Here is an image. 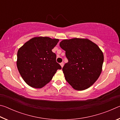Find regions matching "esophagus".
Wrapping results in <instances>:
<instances>
[{
    "label": "esophagus",
    "mask_w": 120,
    "mask_h": 120,
    "mask_svg": "<svg viewBox=\"0 0 120 120\" xmlns=\"http://www.w3.org/2000/svg\"><path fill=\"white\" fill-rule=\"evenodd\" d=\"M64 62H61L60 64V66H61V67L62 68L63 67H64Z\"/></svg>",
    "instance_id": "34e87169"
}]
</instances>
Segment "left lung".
<instances>
[{
	"label": "left lung",
	"mask_w": 120,
	"mask_h": 120,
	"mask_svg": "<svg viewBox=\"0 0 120 120\" xmlns=\"http://www.w3.org/2000/svg\"><path fill=\"white\" fill-rule=\"evenodd\" d=\"M60 46L68 60L62 68L67 82L77 90L94 84L101 74L104 61L98 45L87 38H74L62 40Z\"/></svg>",
	"instance_id": "8db88e82"
}]
</instances>
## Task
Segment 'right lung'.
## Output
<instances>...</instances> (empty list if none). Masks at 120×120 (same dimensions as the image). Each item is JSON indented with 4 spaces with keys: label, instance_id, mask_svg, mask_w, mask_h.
Segmentation results:
<instances>
[{
    "label": "right lung",
    "instance_id": "add662e5",
    "mask_svg": "<svg viewBox=\"0 0 120 120\" xmlns=\"http://www.w3.org/2000/svg\"><path fill=\"white\" fill-rule=\"evenodd\" d=\"M59 39L35 37L30 39L17 52V67L20 75L30 86L41 88L49 82L61 67L52 51Z\"/></svg>",
    "mask_w": 120,
    "mask_h": 120
}]
</instances>
